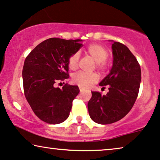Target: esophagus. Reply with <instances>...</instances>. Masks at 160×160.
Returning <instances> with one entry per match:
<instances>
[{"label": "esophagus", "mask_w": 160, "mask_h": 160, "mask_svg": "<svg viewBox=\"0 0 160 160\" xmlns=\"http://www.w3.org/2000/svg\"><path fill=\"white\" fill-rule=\"evenodd\" d=\"M78 88H79L80 92H82L83 90H84V87H79Z\"/></svg>", "instance_id": "1"}]
</instances>
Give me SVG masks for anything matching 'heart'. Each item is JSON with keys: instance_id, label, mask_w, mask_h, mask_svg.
Returning a JSON list of instances; mask_svg holds the SVG:
<instances>
[{"instance_id": "1", "label": "heart", "mask_w": 160, "mask_h": 160, "mask_svg": "<svg viewBox=\"0 0 160 160\" xmlns=\"http://www.w3.org/2000/svg\"><path fill=\"white\" fill-rule=\"evenodd\" d=\"M85 52L94 61H95L96 68L102 73L107 71L108 62L106 59L108 57V52L106 48L98 43H92L87 47ZM78 58L79 56L77 52L72 54L69 57L68 60V66L70 69L76 70L77 68ZM98 78L99 77L96 73H86L84 72H78L73 76L72 81L74 84L78 85L79 87H88L97 82Z\"/></svg>"}]
</instances>
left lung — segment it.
<instances>
[{
    "label": "left lung",
    "instance_id": "obj_1",
    "mask_svg": "<svg viewBox=\"0 0 160 160\" xmlns=\"http://www.w3.org/2000/svg\"><path fill=\"white\" fill-rule=\"evenodd\" d=\"M113 66L110 73L100 83L108 92L102 95L92 92L88 102L89 114L96 123L108 124L125 117L132 109L139 92L141 67L137 59L123 43H112Z\"/></svg>",
    "mask_w": 160,
    "mask_h": 160
}]
</instances>
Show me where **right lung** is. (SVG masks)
<instances>
[{
	"mask_svg": "<svg viewBox=\"0 0 160 160\" xmlns=\"http://www.w3.org/2000/svg\"><path fill=\"white\" fill-rule=\"evenodd\" d=\"M82 40L51 38L37 45L25 58L22 70L24 93L35 114L48 124L62 123L68 117L78 86L55 84L69 77L68 60L83 44Z\"/></svg>",
	"mask_w": 160,
	"mask_h": 160,
	"instance_id": "obj_1",
	"label": "right lung"
}]
</instances>
